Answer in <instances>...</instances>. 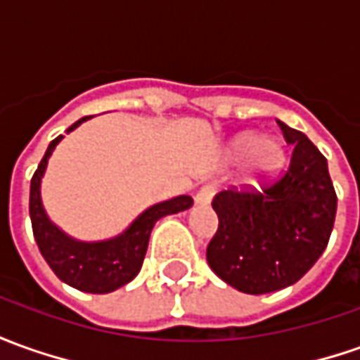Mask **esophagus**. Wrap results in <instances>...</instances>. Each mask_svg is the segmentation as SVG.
Wrapping results in <instances>:
<instances>
[{
  "label": "esophagus",
  "mask_w": 360,
  "mask_h": 360,
  "mask_svg": "<svg viewBox=\"0 0 360 360\" xmlns=\"http://www.w3.org/2000/svg\"><path fill=\"white\" fill-rule=\"evenodd\" d=\"M212 195H214V187L212 185H202L197 191V195H195V202L200 205V207H205V205H209L212 200Z\"/></svg>",
  "instance_id": "1"
}]
</instances>
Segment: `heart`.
<instances>
[{"instance_id":"heart-1","label":"heart","mask_w":360,"mask_h":360,"mask_svg":"<svg viewBox=\"0 0 360 360\" xmlns=\"http://www.w3.org/2000/svg\"><path fill=\"white\" fill-rule=\"evenodd\" d=\"M226 160L232 163L246 161L244 185L260 187L274 181L288 163V151L280 139L260 138L258 134H238L226 146Z\"/></svg>"}]
</instances>
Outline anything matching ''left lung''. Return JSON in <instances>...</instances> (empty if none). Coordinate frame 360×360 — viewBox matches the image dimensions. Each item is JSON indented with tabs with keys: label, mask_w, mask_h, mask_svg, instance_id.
I'll return each mask as SVG.
<instances>
[{
	"label": "left lung",
	"mask_w": 360,
	"mask_h": 360,
	"mask_svg": "<svg viewBox=\"0 0 360 360\" xmlns=\"http://www.w3.org/2000/svg\"><path fill=\"white\" fill-rule=\"evenodd\" d=\"M293 146L290 169L262 193L212 199L219 231L207 262L222 282L252 295L283 290L311 270L333 231L337 195L327 160L305 134L278 122Z\"/></svg>",
	"instance_id": "left-lung-1"
}]
</instances>
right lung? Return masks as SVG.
I'll list each match as a JSON object with an SVG mask.
<instances>
[{"label":"right lung","mask_w":360,"mask_h":360,"mask_svg":"<svg viewBox=\"0 0 360 360\" xmlns=\"http://www.w3.org/2000/svg\"><path fill=\"white\" fill-rule=\"evenodd\" d=\"M92 116L80 118L70 128L77 129L82 122ZM63 136L53 139L45 151V158L41 160L35 175L31 179V195H29V214L33 224L37 246L43 254L51 270L57 274L58 280L68 285L77 288L80 292L88 293H110L118 288L129 283L141 270V264L148 252V242L151 229L155 222L167 217L187 211L193 199L189 195H179L173 199L161 200L158 205H151L149 209L139 214L136 221L129 224L118 236H112L106 240L86 242L72 238L70 234L58 229L55 222L49 219L43 199H41V181L46 171L49 158L58 146Z\"/></svg>","instance_id":"add662e5"}]
</instances>
